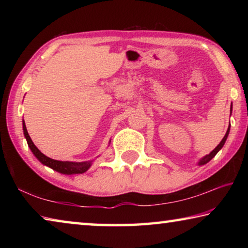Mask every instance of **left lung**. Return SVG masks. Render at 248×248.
<instances>
[{"label": "left lung", "instance_id": "left-lung-1", "mask_svg": "<svg viewBox=\"0 0 248 248\" xmlns=\"http://www.w3.org/2000/svg\"><path fill=\"white\" fill-rule=\"evenodd\" d=\"M231 110H232V107H231ZM229 132H230V125H229V128H228V131H226V133H225V136H224V138L223 139H222V141L220 142V144H217V148L212 151L211 153L210 154H208V155H205L204 157H202L199 161V163L198 164L199 165H203V164H207V163L209 162V161H211V159L216 156L217 155V153L219 152V151L223 148V145H224V143H225V141H226V139H228V136H229Z\"/></svg>", "mask_w": 248, "mask_h": 248}]
</instances>
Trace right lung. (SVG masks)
Here are the masks:
<instances>
[{
  "instance_id": "1",
  "label": "right lung",
  "mask_w": 248,
  "mask_h": 248,
  "mask_svg": "<svg viewBox=\"0 0 248 248\" xmlns=\"http://www.w3.org/2000/svg\"><path fill=\"white\" fill-rule=\"evenodd\" d=\"M23 130H24V136L26 138L28 146L31 148V152L33 155L39 159V161L43 163L44 165L51 167L52 170L59 171L61 174H65V175H72V174H83L90 169L92 165V161H87V162H68V161H57V159H52L48 156H46L45 154H43L40 151L37 149V146L33 144V142L31 141V137L27 132L26 125H25V121H23Z\"/></svg>"
}]
</instances>
